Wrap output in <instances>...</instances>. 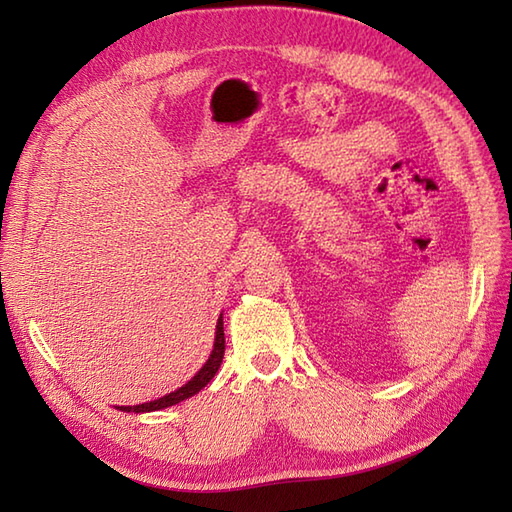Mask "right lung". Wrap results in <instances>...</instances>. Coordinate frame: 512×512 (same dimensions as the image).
Masks as SVG:
<instances>
[{"label":"right lung","instance_id":"right-lung-1","mask_svg":"<svg viewBox=\"0 0 512 512\" xmlns=\"http://www.w3.org/2000/svg\"><path fill=\"white\" fill-rule=\"evenodd\" d=\"M222 358H224V321L222 317L217 319V328H215V343H213V352L209 356V361L202 365V369L198 374H195L187 385H182L180 389L171 391V394L162 396L158 400H151V402H143V405H136V407H118L121 411H134V413H143V411H158V409H165L171 405H178V402L187 400L191 396L198 394L200 389H204L206 385L211 383V378L215 376L217 369L222 365Z\"/></svg>","mask_w":512,"mask_h":512}]
</instances>
